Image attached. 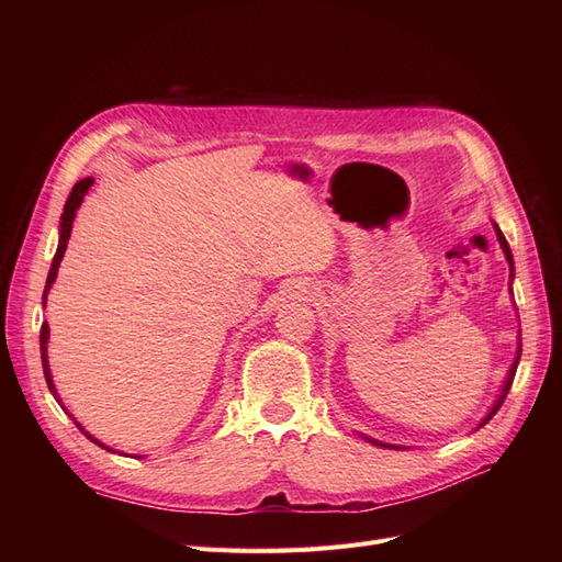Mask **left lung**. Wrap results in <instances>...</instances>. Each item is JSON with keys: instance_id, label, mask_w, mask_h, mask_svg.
Returning <instances> with one entry per match:
<instances>
[{"instance_id": "8db88e82", "label": "left lung", "mask_w": 562, "mask_h": 562, "mask_svg": "<svg viewBox=\"0 0 562 562\" xmlns=\"http://www.w3.org/2000/svg\"><path fill=\"white\" fill-rule=\"evenodd\" d=\"M495 232H497V239H499V246H502V250H504V255H506V262H508V267H512V279H514V255H512V248H508V244H506V239H504V234H502V229L495 225ZM512 295H514V291H512ZM520 351H522V345H520V337H518V351H516V361H514V366L508 368V375H506V380H504V386H502V394H499V398L495 401V405L490 407V413L483 417V422L479 424V429L481 427H485V424L495 417V413L499 411L502 407V403H504V398H506V394H508V389H512V384H514V378H516V368H518V361H520ZM370 443H375V446H380V448H394V450H398V446H389V443H382V440H372V438H368Z\"/></svg>"}]
</instances>
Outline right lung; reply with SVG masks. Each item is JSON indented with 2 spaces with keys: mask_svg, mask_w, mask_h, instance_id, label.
Listing matches in <instances>:
<instances>
[{
  "mask_svg": "<svg viewBox=\"0 0 562 562\" xmlns=\"http://www.w3.org/2000/svg\"><path fill=\"white\" fill-rule=\"evenodd\" d=\"M93 184V178H83V180H79L75 187H72V192H70V196H67V201H65V209H63V215H60V239H58V250H56V255H54V262H50V269H48V277H46V285H44V295H42V304L46 307V295H48V291H50V285H54V281H56V277H58V267H60V260H63V255H65V248H67V241H70V234H72V223H75V215H77V209L81 206V201H83V196H87V192H89V187ZM46 345H48V323H42V333H40V351H42V366H44V378H46V384H48V391L50 394H54V398L60 403V398H58V391H56V384H54V380H50V368H48V356H46ZM72 417V415H70ZM75 419V417H72ZM75 424H77V429L87 436L89 440H93V443L98 446V448H105V450H110V452H114L112 448H108L105 443H100L98 438H93L87 429L81 427V424L75 419Z\"/></svg>",
  "mask_w": 562,
  "mask_h": 562,
  "instance_id": "obj_1",
  "label": "right lung"
}]
</instances>
